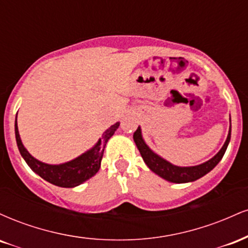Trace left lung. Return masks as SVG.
Returning a JSON list of instances; mask_svg holds the SVG:
<instances>
[{"label": "left lung", "mask_w": 248, "mask_h": 248, "mask_svg": "<svg viewBox=\"0 0 248 248\" xmlns=\"http://www.w3.org/2000/svg\"><path fill=\"white\" fill-rule=\"evenodd\" d=\"M134 141H135L136 147H138L139 152H140L142 158L146 162V164L149 167V169L161 176L162 178L167 179V181L172 182V183H186V182H192L196 179L203 177L207 172L211 170L219 163V161L223 158L226 148L229 146L230 139H231V127H230L229 135H227L226 141H225L223 148L219 150V153L211 160H209L205 163L199 164V166L195 167H176L172 166L171 163L167 162L166 160L156 155L149 149V147L144 143L143 139L141 135L140 127L135 130L133 135Z\"/></svg>", "instance_id": "8db88e82"}]
</instances>
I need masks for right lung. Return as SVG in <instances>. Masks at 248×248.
Wrapping results in <instances>:
<instances>
[{
  "mask_svg": "<svg viewBox=\"0 0 248 248\" xmlns=\"http://www.w3.org/2000/svg\"><path fill=\"white\" fill-rule=\"evenodd\" d=\"M119 124H120L116 122L112 127L108 128L106 132L102 134L101 140H99L98 143L92 149L88 150L87 153L82 154L76 160L64 164H59V166H50V164L43 163V162L37 161L36 158H33L28 153V150L25 149L23 143H22L21 138H19L18 128H17V116L15 124V135L19 153H21L22 157L24 158L32 171H35L43 179H45L51 184H55L57 186L75 187L77 186H80L81 183H84L85 181H87L91 177H93L99 171L107 141L112 138L113 134L118 129Z\"/></svg>",
  "mask_w": 248,
  "mask_h": 248,
  "instance_id": "add662e5",
  "label": "right lung"
}]
</instances>
